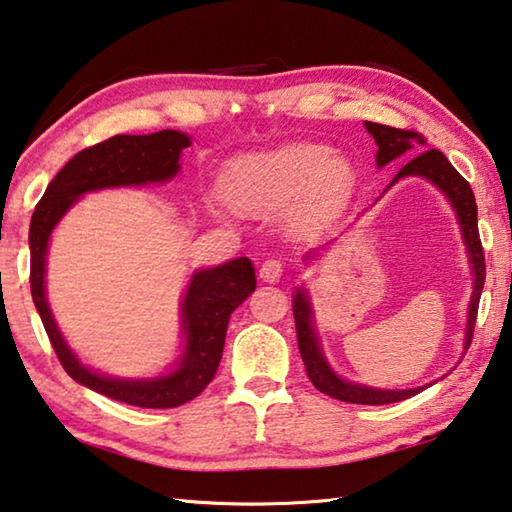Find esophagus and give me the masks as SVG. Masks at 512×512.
<instances>
[{
	"mask_svg": "<svg viewBox=\"0 0 512 512\" xmlns=\"http://www.w3.org/2000/svg\"><path fill=\"white\" fill-rule=\"evenodd\" d=\"M282 273H284V266H282L280 259H266V262L259 266V277H262V280L268 282V284L280 280Z\"/></svg>",
	"mask_w": 512,
	"mask_h": 512,
	"instance_id": "esophagus-1",
	"label": "esophagus"
}]
</instances>
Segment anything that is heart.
<instances>
[{
  "label": "heart",
  "instance_id": "heart-1",
  "mask_svg": "<svg viewBox=\"0 0 512 512\" xmlns=\"http://www.w3.org/2000/svg\"><path fill=\"white\" fill-rule=\"evenodd\" d=\"M354 185L350 162L318 142H296L244 158L228 178L239 210L266 214L300 198V212L323 216L341 205Z\"/></svg>",
  "mask_w": 512,
  "mask_h": 512
}]
</instances>
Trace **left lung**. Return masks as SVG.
Returning <instances> with one entry per match:
<instances>
[{
    "label": "left lung",
    "mask_w": 512,
    "mask_h": 512,
    "mask_svg": "<svg viewBox=\"0 0 512 512\" xmlns=\"http://www.w3.org/2000/svg\"><path fill=\"white\" fill-rule=\"evenodd\" d=\"M366 128L368 133L375 137V142L379 146L377 167H386L391 160L400 158V155H406V153L420 151L422 146L427 144V140H424L420 133L404 131V128L372 124V121H366ZM404 176H420L436 185L440 192L449 198V203H452V207L456 210L458 223H461L467 255H470V264L474 271V291L470 300V311H467V329H465V348H470L474 323H476V311H479V300H481V291L485 282V257H483V246L479 239V223H476L474 192L470 183H467L461 173L452 167V162H449L438 149H427V151H420L418 155H413V158L406 162L400 171H397L393 183H397V180ZM293 318H296L300 357L305 361L311 384H314L320 393L334 397V400L350 402V404H393V402L409 400L411 395H418L422 391V388H409V391H381V388L354 384V381H345L336 375V372L327 366L323 350H320L318 345L314 320H311L314 316H311V305L305 289H298L296 298H293Z\"/></svg>",
    "instance_id": "8db88e82"
}]
</instances>
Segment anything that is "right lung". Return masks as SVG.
<instances>
[{"label":"right lung","instance_id":"obj_1","mask_svg":"<svg viewBox=\"0 0 512 512\" xmlns=\"http://www.w3.org/2000/svg\"><path fill=\"white\" fill-rule=\"evenodd\" d=\"M192 144L185 133L160 131L151 135H115L74 155L51 180L31 216V296L60 366L79 384L110 400L142 409H173L205 391L221 363L230 314L255 291V268L248 257L192 275L183 300L185 352L178 368L153 379H117L97 375L76 359L45 296V259L51 230L79 196L94 189L162 183L178 173L180 153Z\"/></svg>","mask_w":512,"mask_h":512}]
</instances>
